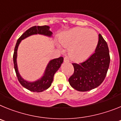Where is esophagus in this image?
<instances>
[{
  "label": "esophagus",
  "mask_w": 121,
  "mask_h": 121,
  "mask_svg": "<svg viewBox=\"0 0 121 121\" xmlns=\"http://www.w3.org/2000/svg\"><path fill=\"white\" fill-rule=\"evenodd\" d=\"M70 62V60L68 57H64V62Z\"/></svg>",
  "instance_id": "esophagus-1"
}]
</instances>
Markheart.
<instances>
[{"mask_svg": "<svg viewBox=\"0 0 121 121\" xmlns=\"http://www.w3.org/2000/svg\"><path fill=\"white\" fill-rule=\"evenodd\" d=\"M59 40L64 47L68 48V54L73 60L81 62L94 53L99 37L94 30L77 27L62 33Z\"/></svg>", "mask_w": 121, "mask_h": 121, "instance_id": "heart-1", "label": "heart"}]
</instances>
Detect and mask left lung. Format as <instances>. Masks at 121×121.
I'll return each instance as SVG.
<instances>
[{"mask_svg": "<svg viewBox=\"0 0 121 121\" xmlns=\"http://www.w3.org/2000/svg\"><path fill=\"white\" fill-rule=\"evenodd\" d=\"M110 61L108 45L100 34L95 53L84 62L73 64L74 73L68 79L70 85L79 91H87L102 84Z\"/></svg>", "mask_w": 121, "mask_h": 121, "instance_id": "left-lung-1", "label": "left lung"}]
</instances>
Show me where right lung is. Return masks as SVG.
Returning a JSON list of instances; mask_svg holds the SVG:
<instances>
[{
	"label": "right lung",
	"instance_id": "obj_1",
	"mask_svg": "<svg viewBox=\"0 0 121 121\" xmlns=\"http://www.w3.org/2000/svg\"><path fill=\"white\" fill-rule=\"evenodd\" d=\"M35 35H40L47 37H51L53 33L50 30V26L47 25L44 26H34L31 27L28 30L23 33V35L18 39L16 46H15L14 52L13 54V62L14 67L15 71L16 73L17 77L19 82L21 85L28 89V90L33 92H42L50 87L53 82V78L55 73L59 70L61 64L64 61V58L60 57L59 58L54 59L48 62L47 64L45 70L44 71L43 76L39 79L35 81H28L24 79L20 74L18 70L17 64V49L19 45L22 40L26 39L29 36Z\"/></svg>",
	"mask_w": 121,
	"mask_h": 121
}]
</instances>
